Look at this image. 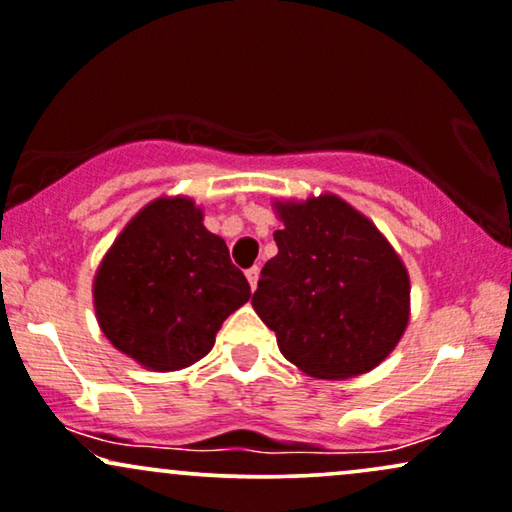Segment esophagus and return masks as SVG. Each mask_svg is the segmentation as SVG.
<instances>
[{
  "mask_svg": "<svg viewBox=\"0 0 512 512\" xmlns=\"http://www.w3.org/2000/svg\"><path fill=\"white\" fill-rule=\"evenodd\" d=\"M258 275H261V268H258V266H251L249 271H246V278H249L251 287L258 285Z\"/></svg>",
  "mask_w": 512,
  "mask_h": 512,
  "instance_id": "esophagus-1",
  "label": "esophagus"
}]
</instances>
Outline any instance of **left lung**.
Masks as SVG:
<instances>
[{
  "label": "left lung",
  "instance_id": "1",
  "mask_svg": "<svg viewBox=\"0 0 512 512\" xmlns=\"http://www.w3.org/2000/svg\"><path fill=\"white\" fill-rule=\"evenodd\" d=\"M278 254L251 297L280 353L319 380H348L392 353L409 324V273L358 210L336 195L278 203Z\"/></svg>",
  "mask_w": 512,
  "mask_h": 512
}]
</instances>
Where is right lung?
Listing matches in <instances>:
<instances>
[{
  "label": "right lung",
  "mask_w": 512,
  "mask_h": 512,
  "mask_svg": "<svg viewBox=\"0 0 512 512\" xmlns=\"http://www.w3.org/2000/svg\"><path fill=\"white\" fill-rule=\"evenodd\" d=\"M251 297L225 239L193 200H154L120 232L94 280L101 331L152 370H181L215 346L222 321Z\"/></svg>",
  "instance_id": "right-lung-1"
}]
</instances>
